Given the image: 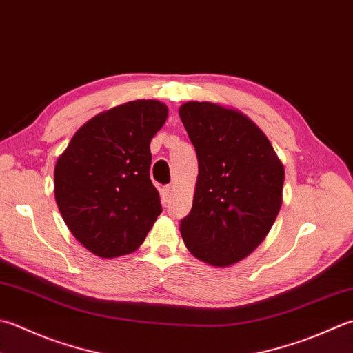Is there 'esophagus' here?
<instances>
[{
  "instance_id": "esophagus-1",
  "label": "esophagus",
  "mask_w": 353,
  "mask_h": 353,
  "mask_svg": "<svg viewBox=\"0 0 353 353\" xmlns=\"http://www.w3.org/2000/svg\"><path fill=\"white\" fill-rule=\"evenodd\" d=\"M172 188H174V186H172V185H167V186H163V190H162V196H163V200H168V199L171 197V194H172Z\"/></svg>"
}]
</instances>
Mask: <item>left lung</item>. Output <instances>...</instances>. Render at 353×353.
<instances>
[{
  "instance_id": "obj_1",
  "label": "left lung",
  "mask_w": 353,
  "mask_h": 353,
  "mask_svg": "<svg viewBox=\"0 0 353 353\" xmlns=\"http://www.w3.org/2000/svg\"><path fill=\"white\" fill-rule=\"evenodd\" d=\"M179 114L199 162L192 208L181 220L183 241L205 263L234 265L277 219L285 170L263 131L236 110L186 102Z\"/></svg>"
}]
</instances>
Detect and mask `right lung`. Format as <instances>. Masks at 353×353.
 Here are the masks:
<instances>
[{
  "instance_id": "add662e5",
  "label": "right lung",
  "mask_w": 353,
  "mask_h": 353,
  "mask_svg": "<svg viewBox=\"0 0 353 353\" xmlns=\"http://www.w3.org/2000/svg\"><path fill=\"white\" fill-rule=\"evenodd\" d=\"M168 108L153 99L117 105L84 123L54 167V199L68 230L90 252L136 251L162 203L150 179V142Z\"/></svg>"
}]
</instances>
